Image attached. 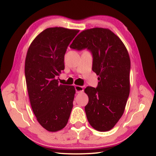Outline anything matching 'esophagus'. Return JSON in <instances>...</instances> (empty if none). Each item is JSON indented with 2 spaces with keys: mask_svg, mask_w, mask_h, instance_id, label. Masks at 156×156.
Instances as JSON below:
<instances>
[{
  "mask_svg": "<svg viewBox=\"0 0 156 156\" xmlns=\"http://www.w3.org/2000/svg\"><path fill=\"white\" fill-rule=\"evenodd\" d=\"M75 89H76V93H80V92L83 91V87H81V86L76 85L75 86Z\"/></svg>",
  "mask_w": 156,
  "mask_h": 156,
  "instance_id": "34e87169",
  "label": "esophagus"
}]
</instances>
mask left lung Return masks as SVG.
I'll return each instance as SVG.
<instances>
[{"mask_svg":"<svg viewBox=\"0 0 156 156\" xmlns=\"http://www.w3.org/2000/svg\"><path fill=\"white\" fill-rule=\"evenodd\" d=\"M70 48L90 50L92 70L99 76L97 88L87 87L84 109L89 123L98 131H108L123 114L130 92L131 61L125 45L110 29L95 27L82 31Z\"/></svg>","mask_w":156,"mask_h":156,"instance_id":"8db88e82","label":"left lung"}]
</instances>
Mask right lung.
<instances>
[{"instance_id":"1","label":"right lung","mask_w":156,"mask_h":156,"mask_svg":"<svg viewBox=\"0 0 156 156\" xmlns=\"http://www.w3.org/2000/svg\"><path fill=\"white\" fill-rule=\"evenodd\" d=\"M78 29L50 27L29 45L25 74L29 101L39 123L56 132L66 127L73 107L74 86L59 84L56 77L64 69V55Z\"/></svg>"}]
</instances>
